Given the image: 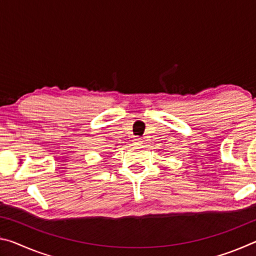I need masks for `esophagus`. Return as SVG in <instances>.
I'll list each match as a JSON object with an SVG mask.
<instances>
[{"label":"esophagus","instance_id":"esophagus-1","mask_svg":"<svg viewBox=\"0 0 256 256\" xmlns=\"http://www.w3.org/2000/svg\"><path fill=\"white\" fill-rule=\"evenodd\" d=\"M132 142L134 144H142V138H134Z\"/></svg>","mask_w":256,"mask_h":256}]
</instances>
